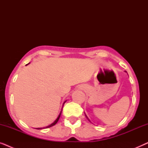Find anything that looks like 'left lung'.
Segmentation results:
<instances>
[{
    "label": "left lung",
    "mask_w": 148,
    "mask_h": 148,
    "mask_svg": "<svg viewBox=\"0 0 148 148\" xmlns=\"http://www.w3.org/2000/svg\"><path fill=\"white\" fill-rule=\"evenodd\" d=\"M87 118H88V117H87Z\"/></svg>",
    "instance_id": "8db88e82"
}]
</instances>
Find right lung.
I'll list each match as a JSON object with an SVG mask.
<instances>
[{"label": "right lung", "mask_w": 148, "mask_h": 148, "mask_svg": "<svg viewBox=\"0 0 148 148\" xmlns=\"http://www.w3.org/2000/svg\"><path fill=\"white\" fill-rule=\"evenodd\" d=\"M65 102H66V101H65V102H64L63 103V105H64V103H65ZM60 114H61V112H60V114H59V115H58V118H57V119H56L55 121H54V123H52L51 125H48V127H45V128H49V127H52V126H54V125H56V123H57V122H58V119H59V118H60ZM42 129V128H38V129Z\"/></svg>", "instance_id": "obj_1"}]
</instances>
